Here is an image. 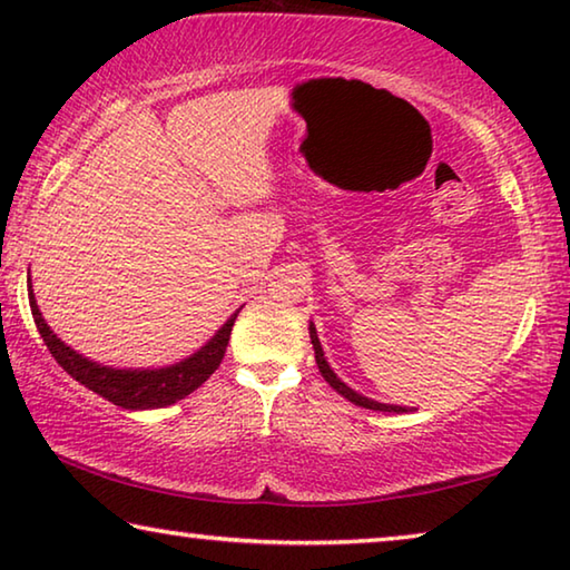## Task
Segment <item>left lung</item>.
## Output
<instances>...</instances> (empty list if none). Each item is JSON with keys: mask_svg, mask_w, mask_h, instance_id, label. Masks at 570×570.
I'll return each mask as SVG.
<instances>
[{"mask_svg": "<svg viewBox=\"0 0 570 570\" xmlns=\"http://www.w3.org/2000/svg\"><path fill=\"white\" fill-rule=\"evenodd\" d=\"M308 336H312V344H314V356H316V366H320V372H322V377L332 384V390L334 392H340L342 397H346L350 402H354V404H360V407H364V410H377V412H407V407H400V404H384V402H377V400H370V397H364V394H360V392H354L352 387H346V384L336 377L334 374V370L330 366V362H326V356H324V350H322V342H320V336H316V326L314 324H308Z\"/></svg>", "mask_w": 570, "mask_h": 570, "instance_id": "obj_1", "label": "left lung"}]
</instances>
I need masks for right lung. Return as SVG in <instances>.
Instances as JSON below:
<instances>
[{"label":"right lung","mask_w":570,"mask_h":570,"mask_svg":"<svg viewBox=\"0 0 570 570\" xmlns=\"http://www.w3.org/2000/svg\"><path fill=\"white\" fill-rule=\"evenodd\" d=\"M27 292H30V308L35 316L37 330H40L47 350L57 360L62 370L75 377L85 387L98 392L112 404H118L122 410H158L168 407V404H176L178 400L188 397L193 390H198L210 374L218 370L220 360H224L226 346L230 340V330H234L236 314H230L226 324L210 336V340L200 346V350L193 352L186 360L176 364L158 366V370H120V366H108L90 360V356H82L75 352L72 346H67L60 336H57L50 324L45 322V316L37 306V298L32 292V282H27Z\"/></svg>","instance_id":"obj_1"}]
</instances>
